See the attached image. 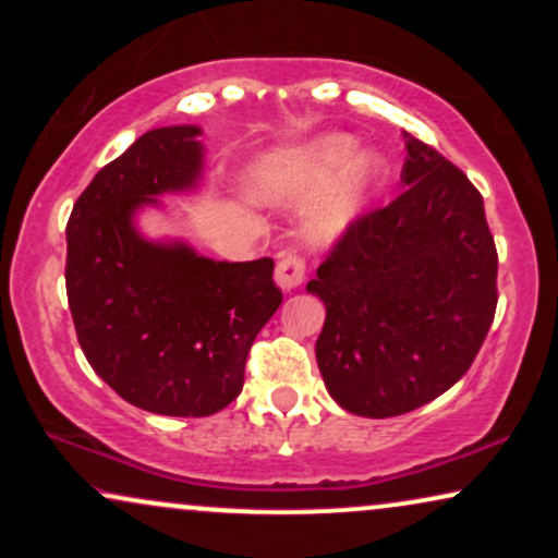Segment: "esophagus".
Here are the masks:
<instances>
[{
    "label": "esophagus",
    "instance_id": "esophagus-1",
    "mask_svg": "<svg viewBox=\"0 0 558 558\" xmlns=\"http://www.w3.org/2000/svg\"><path fill=\"white\" fill-rule=\"evenodd\" d=\"M304 275H306V262L299 252L288 248V252L280 254L278 267H275V283L283 288V291L299 288L304 283Z\"/></svg>",
    "mask_w": 558,
    "mask_h": 558
}]
</instances>
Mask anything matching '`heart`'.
Returning a JSON list of instances; mask_svg holds the SVG:
<instances>
[{"label":"heart","mask_w":558,"mask_h":558,"mask_svg":"<svg viewBox=\"0 0 558 558\" xmlns=\"http://www.w3.org/2000/svg\"><path fill=\"white\" fill-rule=\"evenodd\" d=\"M356 144L349 136L319 138L312 146L267 159L259 172V194L270 202H306L328 189L341 171L344 175L325 194L310 217V235L332 241L367 207L386 178L383 157H354Z\"/></svg>","instance_id":"heart-1"}]
</instances>
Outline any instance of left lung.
<instances>
[{"label": "left lung", "instance_id": "obj_1", "mask_svg": "<svg viewBox=\"0 0 558 558\" xmlns=\"http://www.w3.org/2000/svg\"><path fill=\"white\" fill-rule=\"evenodd\" d=\"M407 136L401 191L332 241L306 291L325 301L317 367L360 417H399L475 362L498 304L483 196L457 165Z\"/></svg>", "mask_w": 558, "mask_h": 558}]
</instances>
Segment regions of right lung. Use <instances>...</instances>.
Wrapping results in <instances>:
<instances>
[{
    "label": "right lung",
    "mask_w": 558,
    "mask_h": 558,
    "mask_svg": "<svg viewBox=\"0 0 558 558\" xmlns=\"http://www.w3.org/2000/svg\"><path fill=\"white\" fill-rule=\"evenodd\" d=\"M198 128L144 133L105 165L68 220L65 286L75 336L120 399L168 417H209L243 388L248 351L283 304L270 257L213 262L144 241L131 217L202 168Z\"/></svg>",
    "instance_id": "add662e5"
}]
</instances>
